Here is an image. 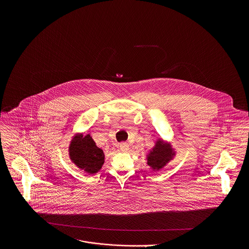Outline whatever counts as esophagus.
Listing matches in <instances>:
<instances>
[{
    "label": "esophagus",
    "mask_w": 249,
    "mask_h": 249,
    "mask_svg": "<svg viewBox=\"0 0 249 249\" xmlns=\"http://www.w3.org/2000/svg\"><path fill=\"white\" fill-rule=\"evenodd\" d=\"M128 148H129L128 143H126V142H121V144H120V149H121L123 152H126V151L128 150Z\"/></svg>",
    "instance_id": "1"
}]
</instances>
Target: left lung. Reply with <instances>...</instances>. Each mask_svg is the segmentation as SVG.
Listing matches in <instances>:
<instances>
[{
	"label": "left lung",
	"instance_id": "8db88e82",
	"mask_svg": "<svg viewBox=\"0 0 249 249\" xmlns=\"http://www.w3.org/2000/svg\"><path fill=\"white\" fill-rule=\"evenodd\" d=\"M172 154V149L169 146H166L162 142H158L147 157V164L152 166L155 170H160L167 162H169Z\"/></svg>",
	"mask_w": 249,
	"mask_h": 249
}]
</instances>
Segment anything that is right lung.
I'll return each mask as SVG.
<instances>
[{
  "instance_id": "add662e5",
  "label": "right lung",
  "mask_w": 249,
  "mask_h": 249,
  "mask_svg": "<svg viewBox=\"0 0 249 249\" xmlns=\"http://www.w3.org/2000/svg\"><path fill=\"white\" fill-rule=\"evenodd\" d=\"M70 157L73 163L86 173L95 174L101 170L105 162L104 151L99 148L92 137H75L70 144Z\"/></svg>"
}]
</instances>
